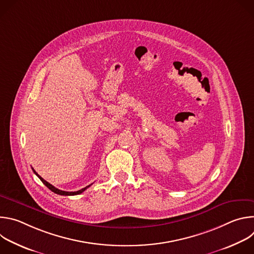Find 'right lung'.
Returning <instances> with one entry per match:
<instances>
[{"mask_svg":"<svg viewBox=\"0 0 254 254\" xmlns=\"http://www.w3.org/2000/svg\"><path fill=\"white\" fill-rule=\"evenodd\" d=\"M32 170H33V172L36 174V176H37L41 181H42V183L47 187V188H49L52 192H54V193H56V194H58V195H62V196H73V195H78V194H81L82 192H84L88 187H90V185H88V186H86L85 188H83V189H81V190H78V191H76V192H66V191H62V190H59V189H57V188H55L54 186H52L50 183H48L47 181H45L41 176H39L37 173H36V171L32 168Z\"/></svg>","mask_w":254,"mask_h":254,"instance_id":"1","label":"right lung"}]
</instances>
